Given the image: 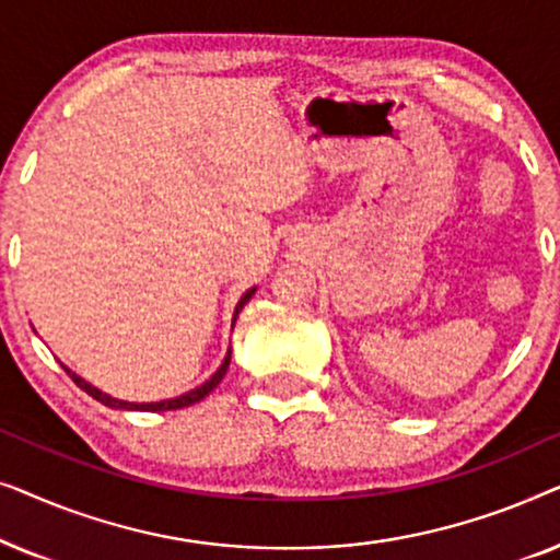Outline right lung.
Wrapping results in <instances>:
<instances>
[{
    "mask_svg": "<svg viewBox=\"0 0 560 560\" xmlns=\"http://www.w3.org/2000/svg\"><path fill=\"white\" fill-rule=\"evenodd\" d=\"M255 290L257 288H249L247 293L242 295V301L236 303V308H234V318H232V328H234V324H236V318H240V311L244 308V303L249 301L252 295H255ZM229 362H232V347H229V351H226V357H224V362H221V366L217 372H213V377L211 380H206L201 387H196V389H190V393H186V395H180V397H173V400H160V402H127V400H117V397H112V395H106V393H102V389L98 387H94V385H89L86 380H81L79 374L75 372H71L68 370V366L60 362V366H63L66 370V374L68 377H71L75 385H79L83 393L86 395H91L94 397L96 402H102V405H106V408H114V410H152V412H163V410H180V408H188V405H194V402H198V400H203L206 395L211 393V389H217V385L221 380H224V374H226V370H229Z\"/></svg>",
    "mask_w": 560,
    "mask_h": 560,
    "instance_id": "obj_1",
    "label": "right lung"
}]
</instances>
